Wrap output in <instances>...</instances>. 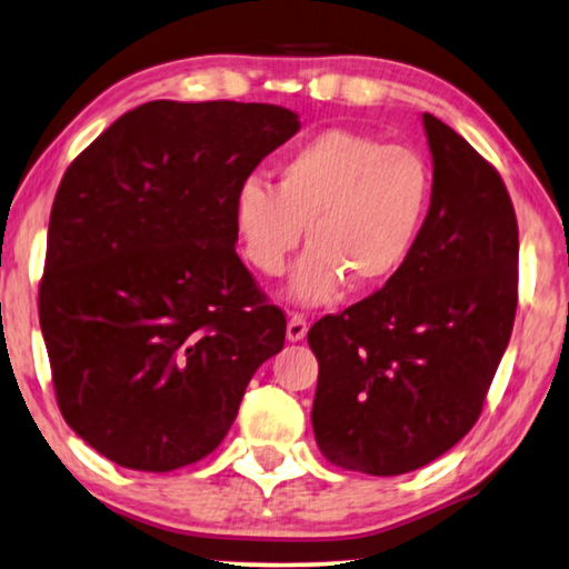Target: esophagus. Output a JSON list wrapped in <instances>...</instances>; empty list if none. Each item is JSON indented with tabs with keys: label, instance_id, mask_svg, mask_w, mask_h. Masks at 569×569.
Segmentation results:
<instances>
[{
	"label": "esophagus",
	"instance_id": "1",
	"mask_svg": "<svg viewBox=\"0 0 569 569\" xmlns=\"http://www.w3.org/2000/svg\"><path fill=\"white\" fill-rule=\"evenodd\" d=\"M307 332H309L307 317H303V313H291V317H288V327H286L288 342H301V339L307 337Z\"/></svg>",
	"mask_w": 569,
	"mask_h": 569
}]
</instances>
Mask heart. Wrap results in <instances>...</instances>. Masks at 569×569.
I'll list each match as a JSON object with an SVG mask.
<instances>
[{
	"mask_svg": "<svg viewBox=\"0 0 569 569\" xmlns=\"http://www.w3.org/2000/svg\"><path fill=\"white\" fill-rule=\"evenodd\" d=\"M276 186L250 176L237 186L232 222L244 258L281 276L309 232L288 293L317 307L352 278L376 288L403 270L427 222L435 176L419 150L370 134L325 130L286 152Z\"/></svg>",
	"mask_w": 569,
	"mask_h": 569,
	"instance_id": "b5f03b06",
	"label": "heart"
}]
</instances>
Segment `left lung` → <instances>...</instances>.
<instances>
[{"label": "left lung", "mask_w": 569, "mask_h": 569, "mask_svg": "<svg viewBox=\"0 0 569 569\" xmlns=\"http://www.w3.org/2000/svg\"><path fill=\"white\" fill-rule=\"evenodd\" d=\"M435 197L417 250L380 291L309 329L311 423L345 470H419L472 429L511 339L519 224L503 178L435 114L421 117Z\"/></svg>", "instance_id": "obj_1"}]
</instances>
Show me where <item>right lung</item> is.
<instances>
[{"label":"right lung","instance_id":"right-lung-1","mask_svg":"<svg viewBox=\"0 0 569 569\" xmlns=\"http://www.w3.org/2000/svg\"><path fill=\"white\" fill-rule=\"evenodd\" d=\"M276 104L158 99L68 166L50 209L40 329L58 409L122 468L214 452L286 317L237 258L232 199L299 132Z\"/></svg>","mask_w":569,"mask_h":569}]
</instances>
